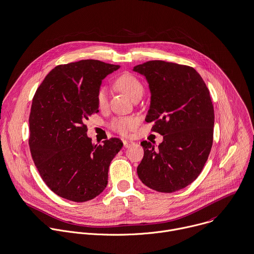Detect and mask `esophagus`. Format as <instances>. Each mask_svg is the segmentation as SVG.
Wrapping results in <instances>:
<instances>
[{
    "instance_id": "34e87169",
    "label": "esophagus",
    "mask_w": 254,
    "mask_h": 254,
    "mask_svg": "<svg viewBox=\"0 0 254 254\" xmlns=\"http://www.w3.org/2000/svg\"><path fill=\"white\" fill-rule=\"evenodd\" d=\"M123 143H124V147H126V148H127V147H129V146H131V145L134 144L133 141L127 140V139H124V140H123Z\"/></svg>"
}]
</instances>
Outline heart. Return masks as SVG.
I'll return each mask as SVG.
<instances>
[{"label": "heart", "instance_id": "heart-1", "mask_svg": "<svg viewBox=\"0 0 254 254\" xmlns=\"http://www.w3.org/2000/svg\"><path fill=\"white\" fill-rule=\"evenodd\" d=\"M115 85L131 100L136 95L143 94V86L141 82L131 74L126 73L119 76L115 81ZM97 104L100 109H104L108 105V90L105 87H101L97 92ZM139 122L137 117H118L112 120L110 126L113 130L120 134L127 135L138 127Z\"/></svg>", "mask_w": 254, "mask_h": 254}]
</instances>
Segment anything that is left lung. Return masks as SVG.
I'll list each match as a JSON object with an SVG mask.
<instances>
[{"mask_svg":"<svg viewBox=\"0 0 254 254\" xmlns=\"http://www.w3.org/2000/svg\"><path fill=\"white\" fill-rule=\"evenodd\" d=\"M150 91L145 121L163 135L155 147L143 140V158L137 166L141 182L152 190L172 193L187 187L201 173L209 157L215 114L210 92L192 67L162 60L133 67Z\"/></svg>","mask_w":254,"mask_h":254,"instance_id":"left-lung-1","label":"left lung"}]
</instances>
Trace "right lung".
<instances>
[{
	"label": "right lung",
	"mask_w": 254,
	"mask_h": 254,
	"mask_svg": "<svg viewBox=\"0 0 254 254\" xmlns=\"http://www.w3.org/2000/svg\"><path fill=\"white\" fill-rule=\"evenodd\" d=\"M120 68L87 59L58 65L37 88L29 115V149L44 183L61 198L87 202L108 184L121 139L93 144L86 121L99 112L97 92L103 79Z\"/></svg>",
	"instance_id": "1"
}]
</instances>
